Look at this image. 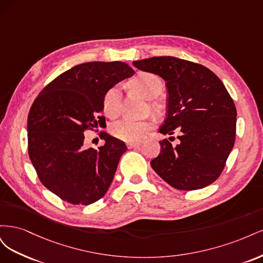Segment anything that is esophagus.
Returning a JSON list of instances; mask_svg holds the SVG:
<instances>
[{
	"mask_svg": "<svg viewBox=\"0 0 263 263\" xmlns=\"http://www.w3.org/2000/svg\"><path fill=\"white\" fill-rule=\"evenodd\" d=\"M127 147L128 148H136V147H139L141 145V142L139 141H130V142H127Z\"/></svg>",
	"mask_w": 263,
	"mask_h": 263,
	"instance_id": "34e87169",
	"label": "esophagus"
}]
</instances>
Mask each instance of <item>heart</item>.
<instances>
[{
	"label": "heart",
	"mask_w": 263,
	"mask_h": 263,
	"mask_svg": "<svg viewBox=\"0 0 263 263\" xmlns=\"http://www.w3.org/2000/svg\"><path fill=\"white\" fill-rule=\"evenodd\" d=\"M130 86L138 91L142 97L148 100L157 98L161 93L163 83L160 77L150 72H141L129 82ZM122 93L118 86H112L103 98V109L104 113L114 118L121 113ZM151 129V123L146 121H134L130 118H124L110 126V133L116 138L124 141H138L145 137Z\"/></svg>",
	"instance_id": "1"
}]
</instances>
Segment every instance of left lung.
Wrapping results in <instances>:
<instances>
[{
  "instance_id": "obj_1",
  "label": "left lung",
  "mask_w": 263,
  "mask_h": 263,
  "mask_svg": "<svg viewBox=\"0 0 263 263\" xmlns=\"http://www.w3.org/2000/svg\"><path fill=\"white\" fill-rule=\"evenodd\" d=\"M133 63L165 81L168 108L159 132L181 133L176 147L168 139L159 142L161 150L150 162L153 169L178 190L193 191L212 184L224 170L236 137L237 110L225 85L210 69L176 57Z\"/></svg>"
}]
</instances>
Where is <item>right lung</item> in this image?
<instances>
[{
	"label": "right lung",
	"instance_id": "add662e5",
	"mask_svg": "<svg viewBox=\"0 0 263 263\" xmlns=\"http://www.w3.org/2000/svg\"><path fill=\"white\" fill-rule=\"evenodd\" d=\"M135 71L125 62L93 61L67 70L46 85L27 119L28 155L43 184L61 200L89 205L104 196L125 142L105 132L104 145L83 148L84 132L105 122L104 94Z\"/></svg>",
	"mask_w": 263,
	"mask_h": 263
}]
</instances>
